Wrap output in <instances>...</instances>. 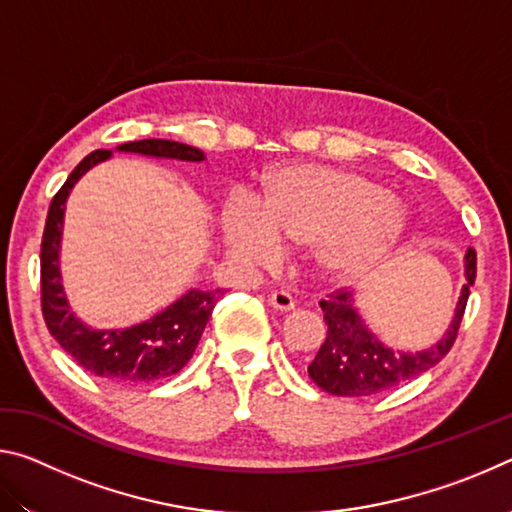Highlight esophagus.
I'll use <instances>...</instances> for the list:
<instances>
[{
	"label": "esophagus",
	"instance_id": "34e87169",
	"mask_svg": "<svg viewBox=\"0 0 512 512\" xmlns=\"http://www.w3.org/2000/svg\"><path fill=\"white\" fill-rule=\"evenodd\" d=\"M268 302H271L277 311L296 309V300H293V296L287 291H273L271 296H268Z\"/></svg>",
	"mask_w": 512,
	"mask_h": 512
}]
</instances>
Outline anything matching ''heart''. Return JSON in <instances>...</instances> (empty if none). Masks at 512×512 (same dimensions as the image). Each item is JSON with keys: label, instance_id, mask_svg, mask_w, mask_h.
<instances>
[{"label": "heart", "instance_id": "heart-1", "mask_svg": "<svg viewBox=\"0 0 512 512\" xmlns=\"http://www.w3.org/2000/svg\"><path fill=\"white\" fill-rule=\"evenodd\" d=\"M409 214L388 189L363 173L329 164H284L268 173L257 201L223 207L221 232L232 257L266 264L282 241L309 244L320 275L350 282L400 246Z\"/></svg>", "mask_w": 512, "mask_h": 512}]
</instances>
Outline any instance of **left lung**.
<instances>
[{"label":"left lung","instance_id":"1","mask_svg":"<svg viewBox=\"0 0 512 512\" xmlns=\"http://www.w3.org/2000/svg\"><path fill=\"white\" fill-rule=\"evenodd\" d=\"M474 277L476 253L470 248L465 253V284L456 302L452 325L443 339L420 352H400L381 343L359 314L350 291L329 293L327 300H320L327 336L314 361L309 363V377L329 395L370 397L427 372L452 350Z\"/></svg>","mask_w":512,"mask_h":512}]
</instances>
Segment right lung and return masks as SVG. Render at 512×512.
I'll return each mask as SVG.
<instances>
[{"instance_id":"add662e5","label":"right lung","mask_w":512,"mask_h":512,"mask_svg":"<svg viewBox=\"0 0 512 512\" xmlns=\"http://www.w3.org/2000/svg\"><path fill=\"white\" fill-rule=\"evenodd\" d=\"M117 151L140 153L149 158H169L185 162L205 160L203 151L171 140H140L117 146ZM112 151H92L85 155L65 185L49 205L45 235L40 246V291L42 316L47 329L69 357L92 375L119 381V384H151L183 370L192 359L201 334L212 316L221 289H189L183 298L162 309L160 314L124 329H94L69 311V302L60 280V239H63L65 203L72 187L94 164L108 160Z\"/></svg>"}]
</instances>
